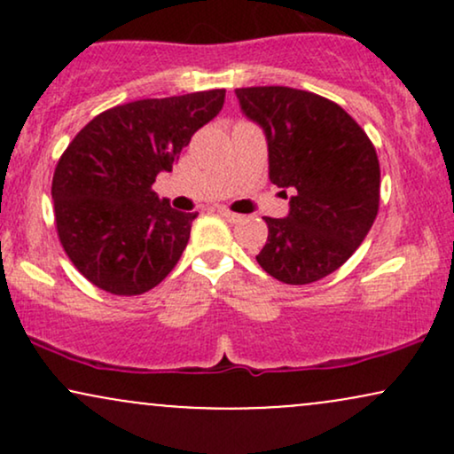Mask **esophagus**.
<instances>
[{
	"label": "esophagus",
	"mask_w": 454,
	"mask_h": 454,
	"mask_svg": "<svg viewBox=\"0 0 454 454\" xmlns=\"http://www.w3.org/2000/svg\"><path fill=\"white\" fill-rule=\"evenodd\" d=\"M220 215L222 217H226L228 222H241V215H239V213H232V211H228L226 207H220Z\"/></svg>",
	"instance_id": "34e87169"
}]
</instances>
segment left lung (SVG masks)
Listing matches in <instances>:
<instances>
[{"label": "left lung", "mask_w": 454, "mask_h": 454, "mask_svg": "<svg viewBox=\"0 0 454 454\" xmlns=\"http://www.w3.org/2000/svg\"><path fill=\"white\" fill-rule=\"evenodd\" d=\"M267 137L269 179L288 198L286 217H264L256 256L270 278L303 286L337 270L372 231L380 161L372 140L340 104L293 87L234 91Z\"/></svg>", "instance_id": "obj_1"}]
</instances>
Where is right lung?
<instances>
[{"mask_svg": "<svg viewBox=\"0 0 454 454\" xmlns=\"http://www.w3.org/2000/svg\"><path fill=\"white\" fill-rule=\"evenodd\" d=\"M223 90L137 100L93 117L57 161L55 222L67 258L111 294L155 288L179 262L198 213L151 190L196 129L222 111Z\"/></svg>", "mask_w": 454, "mask_h": 454, "instance_id": "obj_1", "label": "right lung"}]
</instances>
